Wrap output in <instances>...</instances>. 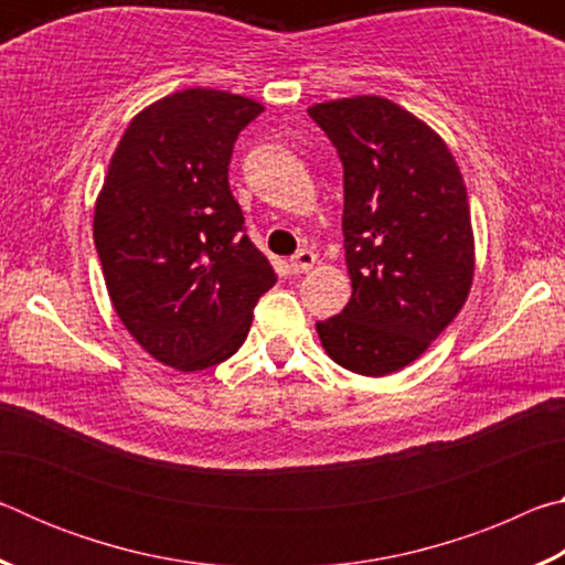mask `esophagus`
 I'll return each mask as SVG.
<instances>
[{"instance_id":"obj_1","label":"esophagus","mask_w":565,"mask_h":565,"mask_svg":"<svg viewBox=\"0 0 565 565\" xmlns=\"http://www.w3.org/2000/svg\"><path fill=\"white\" fill-rule=\"evenodd\" d=\"M313 264H317V254L311 252V248H301V252H296L291 256V271L294 274H306L309 269H313Z\"/></svg>"}]
</instances>
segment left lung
Returning <instances> with one entry per match:
<instances>
[{"label": "left lung", "instance_id": "left-lung-1", "mask_svg": "<svg viewBox=\"0 0 565 565\" xmlns=\"http://www.w3.org/2000/svg\"><path fill=\"white\" fill-rule=\"evenodd\" d=\"M343 164V248L351 299L317 323L339 366L386 376L456 319L473 281L463 177L446 141L384 97L309 107Z\"/></svg>", "mask_w": 565, "mask_h": 565}]
</instances>
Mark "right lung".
Listing matches in <instances>:
<instances>
[{"label":"right lung","instance_id":"add662e5","mask_svg":"<svg viewBox=\"0 0 565 565\" xmlns=\"http://www.w3.org/2000/svg\"><path fill=\"white\" fill-rule=\"evenodd\" d=\"M262 111L218 89L169 94L129 121L109 161L94 206L104 281L124 327L164 366L234 356L276 284L228 189L234 141Z\"/></svg>","mask_w":565,"mask_h":565}]
</instances>
